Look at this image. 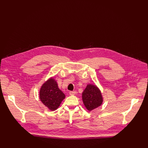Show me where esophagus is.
<instances>
[{
  "label": "esophagus",
  "mask_w": 148,
  "mask_h": 148,
  "mask_svg": "<svg viewBox=\"0 0 148 148\" xmlns=\"http://www.w3.org/2000/svg\"><path fill=\"white\" fill-rule=\"evenodd\" d=\"M69 93H70V95H74L76 94V92L75 91H70Z\"/></svg>",
  "instance_id": "obj_1"
}]
</instances>
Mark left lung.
I'll return each instance as SVG.
<instances>
[{
    "instance_id": "obj_1",
    "label": "left lung",
    "mask_w": 148,
    "mask_h": 148,
    "mask_svg": "<svg viewBox=\"0 0 148 148\" xmlns=\"http://www.w3.org/2000/svg\"><path fill=\"white\" fill-rule=\"evenodd\" d=\"M83 103L86 108L91 111L102 103L103 98L100 90L93 84H88L82 94Z\"/></svg>"
}]
</instances>
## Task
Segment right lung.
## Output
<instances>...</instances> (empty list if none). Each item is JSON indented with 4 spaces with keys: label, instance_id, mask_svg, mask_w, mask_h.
<instances>
[{
    "label": "right lung",
    "instance_id": "right-lung-1",
    "mask_svg": "<svg viewBox=\"0 0 148 148\" xmlns=\"http://www.w3.org/2000/svg\"><path fill=\"white\" fill-rule=\"evenodd\" d=\"M39 95L41 101L51 111L56 110L66 97L53 77L50 78L42 85Z\"/></svg>",
    "mask_w": 148,
    "mask_h": 148
}]
</instances>
